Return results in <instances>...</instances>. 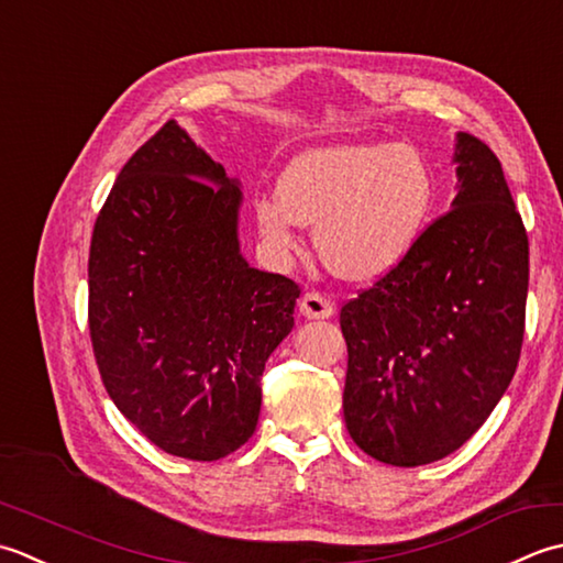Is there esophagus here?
I'll return each mask as SVG.
<instances>
[{"instance_id":"1","label":"esophagus","mask_w":563,"mask_h":563,"mask_svg":"<svg viewBox=\"0 0 563 563\" xmlns=\"http://www.w3.org/2000/svg\"><path fill=\"white\" fill-rule=\"evenodd\" d=\"M298 308H301V316L311 318V320H325L330 318L332 313H335V308H332V301L325 296H320L316 291H308L301 303H298Z\"/></svg>"}]
</instances>
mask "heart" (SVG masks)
I'll use <instances>...</instances> for the list:
<instances>
[{"label": "heart", "mask_w": 563, "mask_h": 563, "mask_svg": "<svg viewBox=\"0 0 563 563\" xmlns=\"http://www.w3.org/2000/svg\"><path fill=\"white\" fill-rule=\"evenodd\" d=\"M434 197V172L412 145H320L286 165L279 191L257 201V223L277 250L294 247L298 225H316L325 265L345 279L369 282L418 245Z\"/></svg>", "instance_id": "b5f03b06"}]
</instances>
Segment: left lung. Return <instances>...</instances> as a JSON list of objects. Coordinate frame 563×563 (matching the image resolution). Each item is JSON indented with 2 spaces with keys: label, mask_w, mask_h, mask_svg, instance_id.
Returning a JSON list of instances; mask_svg holds the SVG:
<instances>
[{
  "label": "left lung",
  "mask_w": 563,
  "mask_h": 563,
  "mask_svg": "<svg viewBox=\"0 0 563 563\" xmlns=\"http://www.w3.org/2000/svg\"><path fill=\"white\" fill-rule=\"evenodd\" d=\"M452 211L342 306V410L360 450L422 466L484 426L518 369L530 245L498 157L456 133Z\"/></svg>",
  "instance_id": "8db88e82"
}]
</instances>
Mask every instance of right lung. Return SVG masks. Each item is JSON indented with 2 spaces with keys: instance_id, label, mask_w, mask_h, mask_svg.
Returning a JSON list of instances; mask_svg holds the SVG:
<instances>
[{
  "instance_id": "obj_1",
  "label": "right lung",
  "mask_w": 563,
  "mask_h": 563,
  "mask_svg": "<svg viewBox=\"0 0 563 563\" xmlns=\"http://www.w3.org/2000/svg\"><path fill=\"white\" fill-rule=\"evenodd\" d=\"M240 181L167 121L119 172L89 247V335L113 404L159 450L216 462L257 428L298 284L240 252Z\"/></svg>"
}]
</instances>
